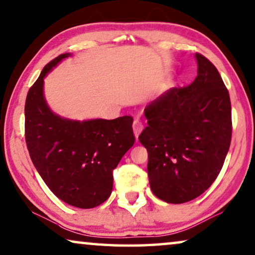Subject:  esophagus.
I'll use <instances>...</instances> for the list:
<instances>
[{"mask_svg":"<svg viewBox=\"0 0 255 255\" xmlns=\"http://www.w3.org/2000/svg\"><path fill=\"white\" fill-rule=\"evenodd\" d=\"M141 131H142V124H141V122L136 119L133 122V133H134L136 139H138V136H139L140 132H141Z\"/></svg>","mask_w":255,"mask_h":255,"instance_id":"obj_1","label":"esophagus"}]
</instances>
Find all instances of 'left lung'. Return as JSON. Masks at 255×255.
I'll return each instance as SVG.
<instances>
[{"label": "left lung", "mask_w": 255, "mask_h": 255, "mask_svg": "<svg viewBox=\"0 0 255 255\" xmlns=\"http://www.w3.org/2000/svg\"><path fill=\"white\" fill-rule=\"evenodd\" d=\"M198 76L172 87L145 109L139 141L148 152L150 190L168 204H184L209 189L231 141L229 92L214 64L195 54Z\"/></svg>", "instance_id": "8db88e82"}]
</instances>
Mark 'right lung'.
I'll use <instances>...</instances> for the list:
<instances>
[{
	"instance_id": "right-lung-1",
	"label": "right lung",
	"mask_w": 255,
	"mask_h": 255,
	"mask_svg": "<svg viewBox=\"0 0 255 255\" xmlns=\"http://www.w3.org/2000/svg\"><path fill=\"white\" fill-rule=\"evenodd\" d=\"M70 53L48 63L25 102V139L31 160L50 191L78 208H94L110 197L113 170L133 146V119L75 121L51 112L43 95L46 76Z\"/></svg>"
}]
</instances>
